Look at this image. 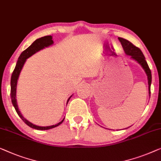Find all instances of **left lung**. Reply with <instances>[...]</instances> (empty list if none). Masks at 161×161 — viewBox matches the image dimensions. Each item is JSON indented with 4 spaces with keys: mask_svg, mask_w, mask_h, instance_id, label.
I'll list each match as a JSON object with an SVG mask.
<instances>
[{
    "mask_svg": "<svg viewBox=\"0 0 161 161\" xmlns=\"http://www.w3.org/2000/svg\"><path fill=\"white\" fill-rule=\"evenodd\" d=\"M118 40L120 42L125 54L130 56L132 59H134L138 62L141 65L142 67L144 72H145L146 75L147 76L148 91L149 94H150V86L151 83H152V74H151V70L147 63L145 57H144L143 53L142 52V51L139 48H137L136 46L133 45L131 42H129V41L122 38H118Z\"/></svg>",
    "mask_w": 161,
    "mask_h": 161,
    "instance_id": "obj_1",
    "label": "left lung"
}]
</instances>
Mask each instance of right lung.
Segmentation results:
<instances>
[{
	"instance_id": "add662e5",
	"label": "right lung",
	"mask_w": 161,
	"mask_h": 161,
	"mask_svg": "<svg viewBox=\"0 0 161 161\" xmlns=\"http://www.w3.org/2000/svg\"><path fill=\"white\" fill-rule=\"evenodd\" d=\"M53 44V41L52 40V36H44L42 37V38H40L37 40L35 41L33 43H32L31 45H30L27 49H25L24 52H22V53H21L19 57L18 58V61L17 62V64H16L15 69L14 70L12 75H11V102H12L13 106L14 107V108L17 111V113L18 114V115L19 116L24 122L26 123L27 125H29L30 127L34 129H37V130H48V129H53V128H55L59 125L61 123L63 122L64 120V118H63V120L62 121H60L59 123H57L55 125H49V126H39V125H35L33 123H30L29 120H27L26 118H25L23 117V115L21 113V112L19 111L18 108V104H17V82H18V79H19V74L22 71V69L24 64L26 62L27 59H28L29 57H31L36 53V52H39L43 48H45L46 47H48V46H52ZM73 96V95H72ZM70 96L69 97V99H67V104L68 103L69 100L70 98L72 97Z\"/></svg>"
}]
</instances>
